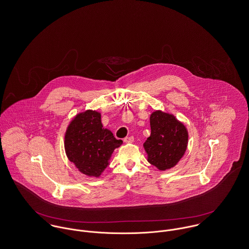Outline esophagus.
<instances>
[{"label": "esophagus", "instance_id": "esophagus-1", "mask_svg": "<svg viewBox=\"0 0 249 249\" xmlns=\"http://www.w3.org/2000/svg\"><path fill=\"white\" fill-rule=\"evenodd\" d=\"M134 137H127V138H124L123 140H124V142L125 143H132V142H134Z\"/></svg>", "mask_w": 249, "mask_h": 249}]
</instances>
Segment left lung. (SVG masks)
I'll return each mask as SVG.
<instances>
[{
  "mask_svg": "<svg viewBox=\"0 0 249 249\" xmlns=\"http://www.w3.org/2000/svg\"><path fill=\"white\" fill-rule=\"evenodd\" d=\"M150 125L151 135L143 144L148 161L161 171L174 167L187 148L188 133L185 126L174 115L161 111L151 114Z\"/></svg>",
  "mask_w": 249,
  "mask_h": 249,
  "instance_id": "8db88e82",
  "label": "left lung"
}]
</instances>
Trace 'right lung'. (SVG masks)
I'll list each match as a JSON object with an SVG mask.
<instances>
[{
  "label": "right lung",
  "instance_id": "add662e5",
  "mask_svg": "<svg viewBox=\"0 0 249 249\" xmlns=\"http://www.w3.org/2000/svg\"><path fill=\"white\" fill-rule=\"evenodd\" d=\"M122 144L111 131L104 129L101 114L95 111L79 113L71 122L65 136V149L69 160L81 173L99 177L109 165L115 148Z\"/></svg>",
  "mask_w": 249,
  "mask_h": 249
}]
</instances>
